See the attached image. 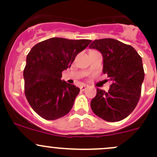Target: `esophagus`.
Instances as JSON below:
<instances>
[{"label": "esophagus", "instance_id": "1", "mask_svg": "<svg viewBox=\"0 0 157 157\" xmlns=\"http://www.w3.org/2000/svg\"><path fill=\"white\" fill-rule=\"evenodd\" d=\"M86 88H87V86H86V85H83V86H81L80 87V90H81V91H84V90H86Z\"/></svg>", "mask_w": 157, "mask_h": 157}]
</instances>
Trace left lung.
<instances>
[{"label":"left lung","mask_w":157,"mask_h":157,"mask_svg":"<svg viewBox=\"0 0 157 157\" xmlns=\"http://www.w3.org/2000/svg\"><path fill=\"white\" fill-rule=\"evenodd\" d=\"M90 48L102 53V73L112 81L108 92L96 89L90 103L92 110L105 121H121L133 112L140 99L144 79L141 57L132 46L113 39H96Z\"/></svg>","instance_id":"obj_1"}]
</instances>
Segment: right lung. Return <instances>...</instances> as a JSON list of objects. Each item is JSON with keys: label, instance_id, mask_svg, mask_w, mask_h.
I'll return each mask as SVG.
<instances>
[{"label": "right lung", "instance_id": "right-lung-1", "mask_svg": "<svg viewBox=\"0 0 157 157\" xmlns=\"http://www.w3.org/2000/svg\"><path fill=\"white\" fill-rule=\"evenodd\" d=\"M91 42L51 38L30 50L23 70L25 96L33 110L44 119H58L72 109L80 89L62 81V71L71 67L77 54Z\"/></svg>", "mask_w": 157, "mask_h": 157}]
</instances>
